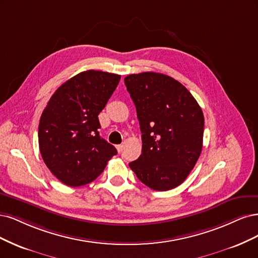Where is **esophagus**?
I'll return each instance as SVG.
<instances>
[{
    "instance_id": "esophagus-1",
    "label": "esophagus",
    "mask_w": 258,
    "mask_h": 258,
    "mask_svg": "<svg viewBox=\"0 0 258 258\" xmlns=\"http://www.w3.org/2000/svg\"><path fill=\"white\" fill-rule=\"evenodd\" d=\"M115 148H117V150H118V152L120 153L122 150H123V145H118L117 147H115Z\"/></svg>"
}]
</instances>
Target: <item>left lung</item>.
<instances>
[{"mask_svg": "<svg viewBox=\"0 0 258 258\" xmlns=\"http://www.w3.org/2000/svg\"><path fill=\"white\" fill-rule=\"evenodd\" d=\"M124 84L136 106L143 150L130 163L144 184L155 190L177 187L203 149L205 119L188 90L167 75H128Z\"/></svg>", "mask_w": 258, "mask_h": 258, "instance_id": "8db88e82", "label": "left lung"}]
</instances>
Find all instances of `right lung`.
<instances>
[{"instance_id": "obj_1", "label": "right lung", "mask_w": 258, "mask_h": 258, "mask_svg": "<svg viewBox=\"0 0 258 258\" xmlns=\"http://www.w3.org/2000/svg\"><path fill=\"white\" fill-rule=\"evenodd\" d=\"M120 78L107 72H82L64 82L49 99L39 120V151L62 183H90L117 154V149L99 135L98 114Z\"/></svg>"}]
</instances>
